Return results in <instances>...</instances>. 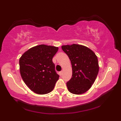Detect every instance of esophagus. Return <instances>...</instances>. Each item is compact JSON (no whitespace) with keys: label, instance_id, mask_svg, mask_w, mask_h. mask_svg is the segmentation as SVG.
<instances>
[{"label":"esophagus","instance_id":"1","mask_svg":"<svg viewBox=\"0 0 121 121\" xmlns=\"http://www.w3.org/2000/svg\"><path fill=\"white\" fill-rule=\"evenodd\" d=\"M59 75H60V76L62 75V71H60V72H59Z\"/></svg>","mask_w":121,"mask_h":121}]
</instances>
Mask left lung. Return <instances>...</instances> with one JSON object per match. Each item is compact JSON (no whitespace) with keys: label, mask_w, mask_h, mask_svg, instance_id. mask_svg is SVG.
<instances>
[{"label":"left lung","mask_w":121,"mask_h":121,"mask_svg":"<svg viewBox=\"0 0 121 121\" xmlns=\"http://www.w3.org/2000/svg\"><path fill=\"white\" fill-rule=\"evenodd\" d=\"M72 65V77L67 82L71 93L82 94L91 87L99 70L98 59L93 51L85 46L73 44L62 46Z\"/></svg>","instance_id":"8db88e82"}]
</instances>
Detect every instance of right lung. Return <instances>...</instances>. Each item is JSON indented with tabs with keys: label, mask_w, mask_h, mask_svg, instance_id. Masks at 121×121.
<instances>
[{
	"label": "right lung",
	"mask_w": 121,
	"mask_h": 121,
	"mask_svg": "<svg viewBox=\"0 0 121 121\" xmlns=\"http://www.w3.org/2000/svg\"><path fill=\"white\" fill-rule=\"evenodd\" d=\"M58 50L54 46L41 44L31 48L20 58L21 78L35 93L46 94L53 90L59 76L52 58Z\"/></svg>",
	"instance_id": "add662e5"
}]
</instances>
